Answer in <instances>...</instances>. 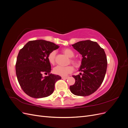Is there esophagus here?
Instances as JSON below:
<instances>
[{"label":"esophagus","mask_w":128,"mask_h":128,"mask_svg":"<svg viewBox=\"0 0 128 128\" xmlns=\"http://www.w3.org/2000/svg\"><path fill=\"white\" fill-rule=\"evenodd\" d=\"M69 76H62V79H68L69 78Z\"/></svg>","instance_id":"1"}]
</instances>
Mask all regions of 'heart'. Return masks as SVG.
Returning a JSON list of instances; mask_svg holds the SVG:
<instances>
[{
	"instance_id": "b5f03b06",
	"label": "heart",
	"mask_w": 128,
	"mask_h": 128,
	"mask_svg": "<svg viewBox=\"0 0 128 128\" xmlns=\"http://www.w3.org/2000/svg\"><path fill=\"white\" fill-rule=\"evenodd\" d=\"M62 52L64 54L66 55L67 56L70 58V62L74 65L75 67L78 66L79 65V61L72 58V57L74 56V52H73L72 50L70 48H66L62 50ZM56 52L54 51H53L49 53L48 55V59L49 61V62L51 64H54L55 63V57H56ZM74 70L73 67L71 66H68L62 67L60 66H58L53 69V72L56 75L64 76H66L69 74L72 73Z\"/></svg>"
}]
</instances>
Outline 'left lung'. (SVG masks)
<instances>
[{
  "instance_id": "obj_1",
  "label": "left lung",
  "mask_w": 128,
  "mask_h": 128,
  "mask_svg": "<svg viewBox=\"0 0 128 128\" xmlns=\"http://www.w3.org/2000/svg\"><path fill=\"white\" fill-rule=\"evenodd\" d=\"M83 58L78 75H73L75 83L70 86L72 94L78 96H89L101 86L106 72L107 60L104 50L97 42L90 40L72 45Z\"/></svg>"
}]
</instances>
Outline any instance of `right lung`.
I'll use <instances>...</instances> for the list:
<instances>
[{
	"label": "right lung",
	"mask_w": 128,
	"mask_h": 128,
	"mask_svg": "<svg viewBox=\"0 0 128 128\" xmlns=\"http://www.w3.org/2000/svg\"><path fill=\"white\" fill-rule=\"evenodd\" d=\"M59 48L52 42L35 40L29 41L20 50L15 70L18 83L27 95L42 98L53 92L56 82L61 77L51 73L48 56L50 52ZM42 73L49 75L43 78Z\"/></svg>",
	"instance_id": "right-lung-1"
}]
</instances>
